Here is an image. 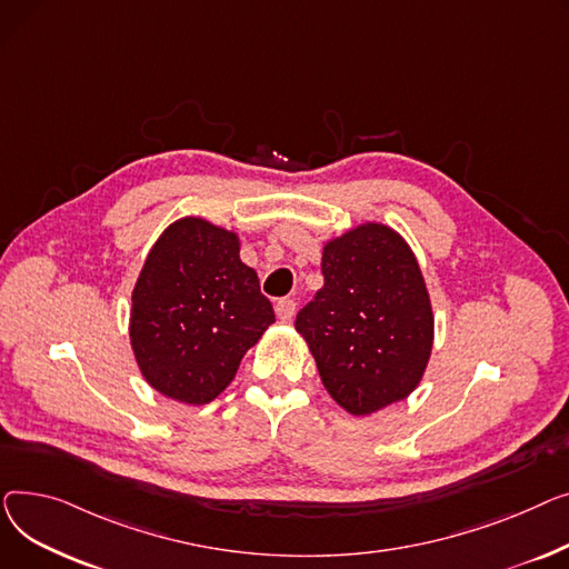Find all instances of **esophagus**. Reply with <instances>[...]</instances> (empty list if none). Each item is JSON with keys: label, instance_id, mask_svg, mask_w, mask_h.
I'll list each match as a JSON object with an SVG mask.
<instances>
[{"label": "esophagus", "instance_id": "obj_1", "mask_svg": "<svg viewBox=\"0 0 569 569\" xmlns=\"http://www.w3.org/2000/svg\"><path fill=\"white\" fill-rule=\"evenodd\" d=\"M276 312L282 321H291V317L296 312V300L293 298H280L276 303Z\"/></svg>", "mask_w": 569, "mask_h": 569}]
</instances>
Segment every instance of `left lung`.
Segmentation results:
<instances>
[{"mask_svg": "<svg viewBox=\"0 0 569 569\" xmlns=\"http://www.w3.org/2000/svg\"><path fill=\"white\" fill-rule=\"evenodd\" d=\"M323 287L296 315V330L336 402L370 416L420 383L433 317L420 266L405 239L367 222L326 243Z\"/></svg>", "mask_w": 569, "mask_h": 569, "instance_id": "8db88e82", "label": "left lung"}]
</instances>
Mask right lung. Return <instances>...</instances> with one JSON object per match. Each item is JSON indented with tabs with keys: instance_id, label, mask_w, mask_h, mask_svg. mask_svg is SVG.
Returning a JSON list of instances; mask_svg holds the SVG:
<instances>
[{
	"instance_id": "1",
	"label": "right lung",
	"mask_w": 569,
	"mask_h": 569,
	"mask_svg": "<svg viewBox=\"0 0 569 569\" xmlns=\"http://www.w3.org/2000/svg\"><path fill=\"white\" fill-rule=\"evenodd\" d=\"M276 321L239 239L199 218L162 231L132 289L130 345L144 379L183 405H207Z\"/></svg>"
}]
</instances>
